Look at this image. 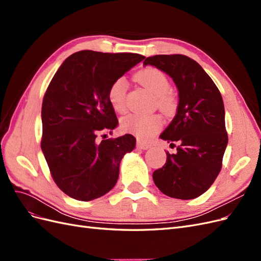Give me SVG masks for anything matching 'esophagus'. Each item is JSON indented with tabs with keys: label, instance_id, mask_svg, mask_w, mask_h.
<instances>
[{
	"label": "esophagus",
	"instance_id": "obj_1",
	"mask_svg": "<svg viewBox=\"0 0 261 261\" xmlns=\"http://www.w3.org/2000/svg\"><path fill=\"white\" fill-rule=\"evenodd\" d=\"M137 147H138L139 149L147 150V149H149L151 146H150V145L147 144V143H145V141H143V140H138V141H137Z\"/></svg>",
	"mask_w": 261,
	"mask_h": 261
}]
</instances>
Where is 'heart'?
Listing matches in <instances>:
<instances>
[{
    "label": "heart",
    "mask_w": 261,
    "mask_h": 261,
    "mask_svg": "<svg viewBox=\"0 0 261 261\" xmlns=\"http://www.w3.org/2000/svg\"><path fill=\"white\" fill-rule=\"evenodd\" d=\"M135 80L153 94L155 106L164 112L174 111L176 100L170 89L168 76L155 67H146L135 75ZM126 82L124 78L115 80L108 90L110 105L116 112L122 113L126 109ZM162 117L159 114L130 113L122 118L121 126L125 132L140 138H149L161 127Z\"/></svg>",
    "instance_id": "obj_1"
}]
</instances>
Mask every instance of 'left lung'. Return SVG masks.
Masks as SVG:
<instances>
[{"label":"left lung","mask_w":261,"mask_h":261,"mask_svg":"<svg viewBox=\"0 0 261 261\" xmlns=\"http://www.w3.org/2000/svg\"><path fill=\"white\" fill-rule=\"evenodd\" d=\"M144 65L168 74L178 91L176 114L160 135L171 145L177 143V152H167L153 181L172 198L194 199L207 192L222 167L227 146L222 97L203 68L185 55H154Z\"/></svg>","instance_id":"1"}]
</instances>
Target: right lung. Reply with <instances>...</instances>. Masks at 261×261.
<instances>
[{"instance_id": "right-lung-1", "label": "right lung", "mask_w": 261, "mask_h": 261, "mask_svg": "<svg viewBox=\"0 0 261 261\" xmlns=\"http://www.w3.org/2000/svg\"><path fill=\"white\" fill-rule=\"evenodd\" d=\"M144 59L136 53L76 52L46 89L41 149L55 184L76 200H93L111 191L121 160L136 146L130 134L99 144L96 138L118 124L108 99L110 86Z\"/></svg>"}]
</instances>
